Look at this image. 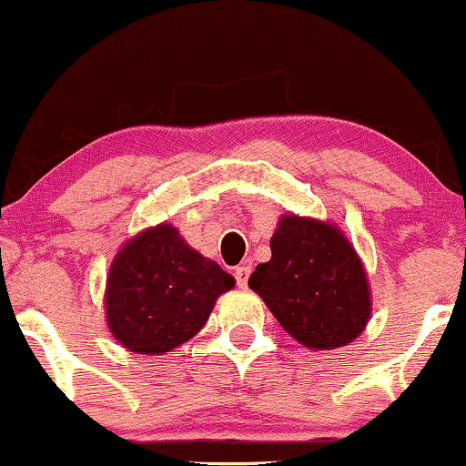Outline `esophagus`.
I'll use <instances>...</instances> for the list:
<instances>
[{
	"instance_id": "esophagus-1",
	"label": "esophagus",
	"mask_w": 466,
	"mask_h": 466,
	"mask_svg": "<svg viewBox=\"0 0 466 466\" xmlns=\"http://www.w3.org/2000/svg\"><path fill=\"white\" fill-rule=\"evenodd\" d=\"M249 273H251V265H238L234 268V278H237V284L240 289H248Z\"/></svg>"
}]
</instances>
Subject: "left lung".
<instances>
[{
	"mask_svg": "<svg viewBox=\"0 0 466 466\" xmlns=\"http://www.w3.org/2000/svg\"><path fill=\"white\" fill-rule=\"evenodd\" d=\"M249 289L310 350L351 343L371 315L360 258L339 229L315 218L282 217L271 260L256 267Z\"/></svg>",
	"mask_w": 466,
	"mask_h": 466,
	"instance_id": "left-lung-1",
	"label": "left lung"
}]
</instances>
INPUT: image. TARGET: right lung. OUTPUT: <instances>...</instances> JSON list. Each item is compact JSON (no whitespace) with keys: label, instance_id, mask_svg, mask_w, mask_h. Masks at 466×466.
I'll return each mask as SVG.
<instances>
[{"label":"right lung","instance_id":"add662e5","mask_svg":"<svg viewBox=\"0 0 466 466\" xmlns=\"http://www.w3.org/2000/svg\"><path fill=\"white\" fill-rule=\"evenodd\" d=\"M232 287V276L190 249L176 228H151L127 243L110 267V332L130 351L165 354L198 334L217 297Z\"/></svg>","mask_w":466,"mask_h":466}]
</instances>
